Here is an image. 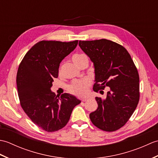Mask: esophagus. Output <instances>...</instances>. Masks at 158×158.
I'll return each mask as SVG.
<instances>
[{
  "label": "esophagus",
  "mask_w": 158,
  "mask_h": 158,
  "mask_svg": "<svg viewBox=\"0 0 158 158\" xmlns=\"http://www.w3.org/2000/svg\"><path fill=\"white\" fill-rule=\"evenodd\" d=\"M87 100H88V98H83L81 99V100H82L83 102H85V101H86Z\"/></svg>",
  "instance_id": "esophagus-1"
}]
</instances>
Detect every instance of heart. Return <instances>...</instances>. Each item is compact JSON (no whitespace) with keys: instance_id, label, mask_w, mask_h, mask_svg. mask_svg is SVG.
<instances>
[{"instance_id":"obj_1","label":"heart","mask_w":158,"mask_h":158,"mask_svg":"<svg viewBox=\"0 0 158 158\" xmlns=\"http://www.w3.org/2000/svg\"><path fill=\"white\" fill-rule=\"evenodd\" d=\"M87 57L84 54H75L73 57V60L75 64L78 66L83 60L86 58ZM90 84V81L88 79H83L81 80H77L74 81L69 87V89L70 92L74 94L79 96H82L85 95L88 92V86Z\"/></svg>"}]
</instances>
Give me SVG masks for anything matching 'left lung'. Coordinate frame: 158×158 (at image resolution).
<instances>
[{
	"label": "left lung",
	"mask_w": 158,
	"mask_h": 158,
	"mask_svg": "<svg viewBox=\"0 0 158 158\" xmlns=\"http://www.w3.org/2000/svg\"><path fill=\"white\" fill-rule=\"evenodd\" d=\"M82 51L93 62L96 82L93 89L98 108L89 114L92 123L106 132L119 129L128 121L139 100V76L132 59L123 46L106 39L79 41Z\"/></svg>",
	"instance_id": "obj_1"
}]
</instances>
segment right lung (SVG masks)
<instances>
[{"label": "right lung", "mask_w": 158, "mask_h": 158, "mask_svg": "<svg viewBox=\"0 0 158 158\" xmlns=\"http://www.w3.org/2000/svg\"><path fill=\"white\" fill-rule=\"evenodd\" d=\"M78 41H42L23 57L17 73L18 96L23 110L32 122L47 132H55L68 123L81 100L70 94L56 96L51 88L58 77L60 64Z\"/></svg>", "instance_id": "right-lung-1"}]
</instances>
